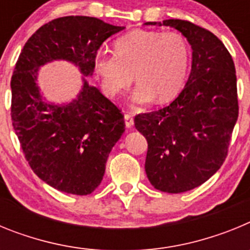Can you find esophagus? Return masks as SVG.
Returning <instances> with one entry per match:
<instances>
[{
    "label": "esophagus",
    "mask_w": 250,
    "mask_h": 250,
    "mask_svg": "<svg viewBox=\"0 0 250 250\" xmlns=\"http://www.w3.org/2000/svg\"><path fill=\"white\" fill-rule=\"evenodd\" d=\"M124 120H125V125H126L127 129H131L134 126V119L130 114H125L124 115Z\"/></svg>",
    "instance_id": "esophagus-1"
}]
</instances>
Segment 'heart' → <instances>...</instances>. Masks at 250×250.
Returning a JSON list of instances; mask_svg holds the SVG:
<instances>
[{
    "label": "heart",
    "instance_id": "obj_1",
    "mask_svg": "<svg viewBox=\"0 0 250 250\" xmlns=\"http://www.w3.org/2000/svg\"><path fill=\"white\" fill-rule=\"evenodd\" d=\"M189 61V45L178 32L135 30L115 41V54L99 52L94 68L110 98L127 89L135 75L134 103H167L182 90Z\"/></svg>",
    "mask_w": 250,
    "mask_h": 250
}]
</instances>
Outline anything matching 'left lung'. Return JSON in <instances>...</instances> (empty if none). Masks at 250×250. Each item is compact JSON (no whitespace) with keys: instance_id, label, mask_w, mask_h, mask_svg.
I'll return each mask as SVG.
<instances>
[{"instance_id":"obj_1","label":"left lung","mask_w":250,"mask_h":250,"mask_svg":"<svg viewBox=\"0 0 250 250\" xmlns=\"http://www.w3.org/2000/svg\"><path fill=\"white\" fill-rule=\"evenodd\" d=\"M146 25L176 28L193 48L190 75L178 98L134 120L147 141L149 182L160 191L184 193L207 182L227 158L239 111L235 67L210 31L174 19Z\"/></svg>"}]
</instances>
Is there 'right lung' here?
<instances>
[{"instance_id": "add662e5", "label": "right lung", "mask_w": 250, "mask_h": 250, "mask_svg": "<svg viewBox=\"0 0 250 250\" xmlns=\"http://www.w3.org/2000/svg\"><path fill=\"white\" fill-rule=\"evenodd\" d=\"M124 28L96 17H60L41 26L17 60L11 79L13 130L31 169L57 190L91 194L125 131L120 110L85 79L104 41ZM56 59L74 63L84 75L81 92L68 104L46 103L37 85L38 68Z\"/></svg>"}]
</instances>
